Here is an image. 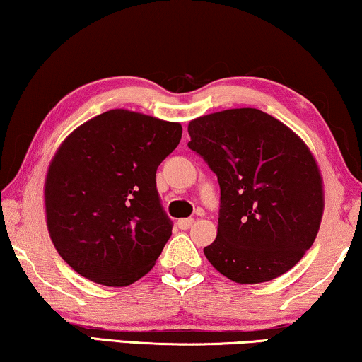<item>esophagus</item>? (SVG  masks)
Listing matches in <instances>:
<instances>
[{
	"mask_svg": "<svg viewBox=\"0 0 362 362\" xmlns=\"http://www.w3.org/2000/svg\"><path fill=\"white\" fill-rule=\"evenodd\" d=\"M193 223V218H182V220H177V226H180V230H189Z\"/></svg>",
	"mask_w": 362,
	"mask_h": 362,
	"instance_id": "esophagus-1",
	"label": "esophagus"
}]
</instances>
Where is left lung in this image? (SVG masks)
<instances>
[{"mask_svg":"<svg viewBox=\"0 0 362 362\" xmlns=\"http://www.w3.org/2000/svg\"><path fill=\"white\" fill-rule=\"evenodd\" d=\"M189 149L220 182L216 240L204 255L236 284L269 282L300 262L324 213V186L310 149L292 129L258 109L202 115Z\"/></svg>","mask_w":362,"mask_h":362,"instance_id":"left-lung-1","label":"left lung"}]
</instances>
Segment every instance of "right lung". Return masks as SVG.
I'll return each instance as SVG.
<instances>
[{
  "label": "right lung",
  "mask_w": 362,
  "mask_h": 362,
  "mask_svg": "<svg viewBox=\"0 0 362 362\" xmlns=\"http://www.w3.org/2000/svg\"><path fill=\"white\" fill-rule=\"evenodd\" d=\"M180 122L114 109L62 142L45 180L57 252L92 282L126 287L154 267L171 236L158 166L181 141Z\"/></svg>",
  "instance_id": "add662e5"
}]
</instances>
